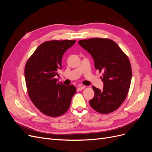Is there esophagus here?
<instances>
[{"label":"esophagus","mask_w":152,"mask_h":152,"mask_svg":"<svg viewBox=\"0 0 152 152\" xmlns=\"http://www.w3.org/2000/svg\"><path fill=\"white\" fill-rule=\"evenodd\" d=\"M85 88H86V87L84 86H79V87H78V90H79V91H82V90H83Z\"/></svg>","instance_id":"esophagus-1"}]
</instances>
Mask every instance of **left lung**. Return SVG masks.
Wrapping results in <instances>:
<instances>
[{
	"mask_svg": "<svg viewBox=\"0 0 152 152\" xmlns=\"http://www.w3.org/2000/svg\"><path fill=\"white\" fill-rule=\"evenodd\" d=\"M79 44L93 57L95 68L103 72V89L93 86L94 96L89 101L91 107L100 113L116 110L127 97L132 78L128 57L111 39L93 38L80 40Z\"/></svg>",
	"mask_w": 152,
	"mask_h": 152,
	"instance_id": "left-lung-1",
	"label": "left lung"
}]
</instances>
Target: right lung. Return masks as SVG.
<instances>
[{"instance_id":"add662e5","label":"right lung","mask_w":152,"mask_h":152,"mask_svg":"<svg viewBox=\"0 0 152 152\" xmlns=\"http://www.w3.org/2000/svg\"><path fill=\"white\" fill-rule=\"evenodd\" d=\"M75 40L46 41L37 48L27 61L25 77L28 94L40 111L50 117H58L68 110L76 87L58 82L55 76L61 69V59Z\"/></svg>"}]
</instances>
